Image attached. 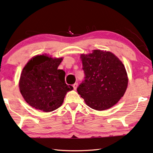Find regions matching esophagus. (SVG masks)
I'll return each instance as SVG.
<instances>
[{
  "label": "esophagus",
  "instance_id": "34e87169",
  "mask_svg": "<svg viewBox=\"0 0 153 153\" xmlns=\"http://www.w3.org/2000/svg\"><path fill=\"white\" fill-rule=\"evenodd\" d=\"M77 86H78V84H77V83H75V84L73 85V87H74V89L76 90V89H77Z\"/></svg>",
  "mask_w": 153,
  "mask_h": 153
}]
</instances>
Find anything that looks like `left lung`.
Masks as SVG:
<instances>
[{"label":"left lung","instance_id":"1","mask_svg":"<svg viewBox=\"0 0 153 153\" xmlns=\"http://www.w3.org/2000/svg\"><path fill=\"white\" fill-rule=\"evenodd\" d=\"M85 79L77 91L86 104L97 111H105L119 102L126 91L128 77L125 66L110 51L93 50L81 54Z\"/></svg>","mask_w":153,"mask_h":153}]
</instances>
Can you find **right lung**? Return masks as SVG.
Listing matches in <instances>:
<instances>
[{"instance_id":"1","label":"right lung","mask_w":153,"mask_h":153,"mask_svg":"<svg viewBox=\"0 0 153 153\" xmlns=\"http://www.w3.org/2000/svg\"><path fill=\"white\" fill-rule=\"evenodd\" d=\"M63 57L55 58L46 54L30 59L21 74L19 87L28 105L44 112L60 107L69 91L74 89L65 82V73L58 67Z\"/></svg>"}]
</instances>
